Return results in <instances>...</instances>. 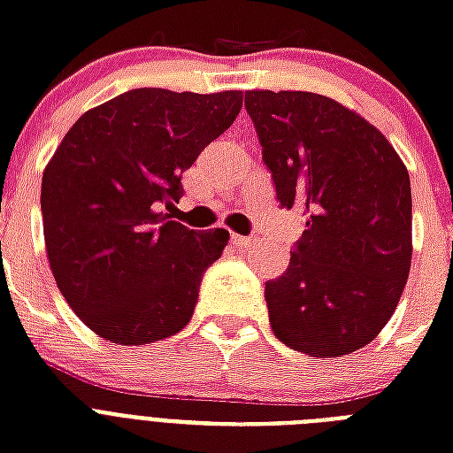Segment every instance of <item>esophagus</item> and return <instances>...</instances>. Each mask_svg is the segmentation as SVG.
I'll list each match as a JSON object with an SVG mask.
<instances>
[{"instance_id": "esophagus-1", "label": "esophagus", "mask_w": 453, "mask_h": 453, "mask_svg": "<svg viewBox=\"0 0 453 453\" xmlns=\"http://www.w3.org/2000/svg\"><path fill=\"white\" fill-rule=\"evenodd\" d=\"M230 240H233V244H237V247H247L249 242H251V237H244V234H233Z\"/></svg>"}]
</instances>
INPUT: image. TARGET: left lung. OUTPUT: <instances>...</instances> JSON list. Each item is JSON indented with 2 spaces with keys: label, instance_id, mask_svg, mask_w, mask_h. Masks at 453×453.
<instances>
[{
  "label": "left lung",
  "instance_id": "1",
  "mask_svg": "<svg viewBox=\"0 0 453 453\" xmlns=\"http://www.w3.org/2000/svg\"><path fill=\"white\" fill-rule=\"evenodd\" d=\"M282 209L303 206L291 261L265 282L270 326L291 350L343 357L393 317L411 268L409 171L373 124L310 91H247Z\"/></svg>",
  "mask_w": 453,
  "mask_h": 453
}]
</instances>
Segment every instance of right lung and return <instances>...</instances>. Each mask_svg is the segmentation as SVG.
Masks as SVG:
<instances>
[{
	"mask_svg": "<svg viewBox=\"0 0 453 453\" xmlns=\"http://www.w3.org/2000/svg\"><path fill=\"white\" fill-rule=\"evenodd\" d=\"M242 110V91L134 88L73 124L42 176L46 256L81 322L119 345L190 322L230 233L173 219L180 176Z\"/></svg>",
	"mask_w": 453,
	"mask_h": 453,
	"instance_id": "right-lung-1",
	"label": "right lung"
}]
</instances>
